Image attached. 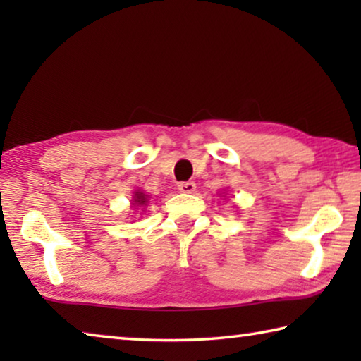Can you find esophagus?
<instances>
[{"mask_svg": "<svg viewBox=\"0 0 361 361\" xmlns=\"http://www.w3.org/2000/svg\"><path fill=\"white\" fill-rule=\"evenodd\" d=\"M178 189L181 192L191 194L195 191V183L194 181H181V183H178Z\"/></svg>", "mask_w": 361, "mask_h": 361, "instance_id": "1", "label": "esophagus"}]
</instances>
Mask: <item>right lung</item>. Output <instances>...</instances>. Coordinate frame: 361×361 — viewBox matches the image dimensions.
<instances>
[{
  "label": "right lung",
  "mask_w": 361,
  "mask_h": 361,
  "mask_svg": "<svg viewBox=\"0 0 361 361\" xmlns=\"http://www.w3.org/2000/svg\"><path fill=\"white\" fill-rule=\"evenodd\" d=\"M133 205H137V207L148 205V194L140 191V189H138V191L133 192Z\"/></svg>",
  "instance_id": "right-lung-1"
}]
</instances>
